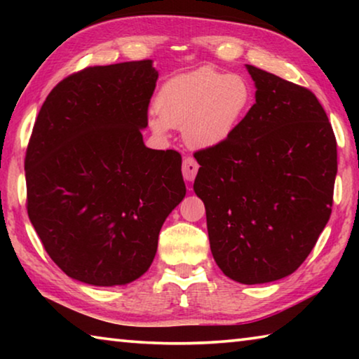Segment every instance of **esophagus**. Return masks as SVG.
Wrapping results in <instances>:
<instances>
[{
  "instance_id": "obj_1",
  "label": "esophagus",
  "mask_w": 359,
  "mask_h": 359,
  "mask_svg": "<svg viewBox=\"0 0 359 359\" xmlns=\"http://www.w3.org/2000/svg\"><path fill=\"white\" fill-rule=\"evenodd\" d=\"M198 163L193 156H185L184 163H182V174H184V179L187 182H191L198 174Z\"/></svg>"
}]
</instances>
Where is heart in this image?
<instances>
[{
	"instance_id": "obj_1",
	"label": "heart",
	"mask_w": 359,
	"mask_h": 359,
	"mask_svg": "<svg viewBox=\"0 0 359 359\" xmlns=\"http://www.w3.org/2000/svg\"><path fill=\"white\" fill-rule=\"evenodd\" d=\"M252 104L253 88L244 76L201 68L161 85L156 114L149 115L147 125L160 139H166L171 128H182L190 147L212 149L239 130Z\"/></svg>"
}]
</instances>
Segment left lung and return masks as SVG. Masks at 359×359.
Segmentation results:
<instances>
[{"label":"left lung","instance_id":"left-lung-1","mask_svg":"<svg viewBox=\"0 0 359 359\" xmlns=\"http://www.w3.org/2000/svg\"><path fill=\"white\" fill-rule=\"evenodd\" d=\"M255 104L239 130L196 151L210 252L223 274L257 285L309 257L331 215L337 144L311 90L245 65Z\"/></svg>","mask_w":359,"mask_h":359}]
</instances>
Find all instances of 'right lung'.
Masks as SVG:
<instances>
[{
    "mask_svg": "<svg viewBox=\"0 0 359 359\" xmlns=\"http://www.w3.org/2000/svg\"><path fill=\"white\" fill-rule=\"evenodd\" d=\"M151 60L87 68L42 104L25 175L29 222L66 276L93 287L149 271L158 234L185 198L182 156L144 144Z\"/></svg>",
    "mask_w": 359,
    "mask_h": 359,
    "instance_id": "right-lung-1",
    "label": "right lung"
}]
</instances>
